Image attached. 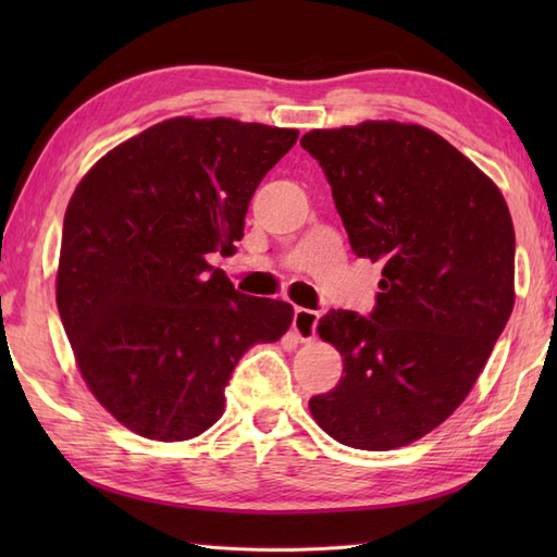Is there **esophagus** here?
I'll return each mask as SVG.
<instances>
[{
	"label": "esophagus",
	"mask_w": 557,
	"mask_h": 557,
	"mask_svg": "<svg viewBox=\"0 0 557 557\" xmlns=\"http://www.w3.org/2000/svg\"><path fill=\"white\" fill-rule=\"evenodd\" d=\"M318 321H321V313H318V311L297 309V311H294L292 327H294V333H297V337L301 342H311V339H315Z\"/></svg>",
	"instance_id": "34e87169"
}]
</instances>
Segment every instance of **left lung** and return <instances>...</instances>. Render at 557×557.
Listing matches in <instances>:
<instances>
[{"label": "left lung", "instance_id": "left-lung-1", "mask_svg": "<svg viewBox=\"0 0 557 557\" xmlns=\"http://www.w3.org/2000/svg\"><path fill=\"white\" fill-rule=\"evenodd\" d=\"M301 146L325 172L351 251L383 265L369 315L318 321L345 375L309 399L311 413L342 445H409L465 401L512 313L510 210L474 162L419 124L315 128Z\"/></svg>", "mask_w": 557, "mask_h": 557}]
</instances>
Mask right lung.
Wrapping results in <instances>:
<instances>
[{
	"label": "right lung",
	"mask_w": 557,
	"mask_h": 557,
	"mask_svg": "<svg viewBox=\"0 0 557 557\" xmlns=\"http://www.w3.org/2000/svg\"><path fill=\"white\" fill-rule=\"evenodd\" d=\"M297 128L160 122L96 162L69 200L57 309L83 381L150 441H188L222 417L234 366L292 325L285 301L236 292L208 253H232L263 176Z\"/></svg>",
	"instance_id": "1"
}]
</instances>
